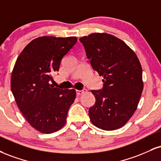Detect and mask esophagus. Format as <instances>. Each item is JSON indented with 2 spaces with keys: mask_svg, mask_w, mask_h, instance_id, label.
Returning a JSON list of instances; mask_svg holds the SVG:
<instances>
[{
  "mask_svg": "<svg viewBox=\"0 0 161 161\" xmlns=\"http://www.w3.org/2000/svg\"><path fill=\"white\" fill-rule=\"evenodd\" d=\"M87 92V90L86 89H82V90H76L75 91V92H76V95H81V94H82L83 93H85V92Z\"/></svg>",
  "mask_w": 161,
  "mask_h": 161,
  "instance_id": "34e87169",
  "label": "esophagus"
}]
</instances>
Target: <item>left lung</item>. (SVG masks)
Returning a JSON list of instances; mask_svg holds the SVG:
<instances>
[{
    "instance_id": "8db88e82",
    "label": "left lung",
    "mask_w": 161,
    "mask_h": 161,
    "mask_svg": "<svg viewBox=\"0 0 161 161\" xmlns=\"http://www.w3.org/2000/svg\"><path fill=\"white\" fill-rule=\"evenodd\" d=\"M93 69L103 77L100 90H92L95 103L91 121L105 130L119 129L136 111L143 89L142 69L135 52L108 34L94 33L79 39Z\"/></svg>"
}]
</instances>
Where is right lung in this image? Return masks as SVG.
<instances>
[{
	"instance_id": "obj_1",
	"label": "right lung",
	"mask_w": 161,
	"mask_h": 161,
	"mask_svg": "<svg viewBox=\"0 0 161 161\" xmlns=\"http://www.w3.org/2000/svg\"><path fill=\"white\" fill-rule=\"evenodd\" d=\"M77 38L41 36L25 46L15 62L11 90L28 122L43 133L58 131L66 124L74 102V89H60L50 84L59 70L63 57L76 43Z\"/></svg>"
}]
</instances>
